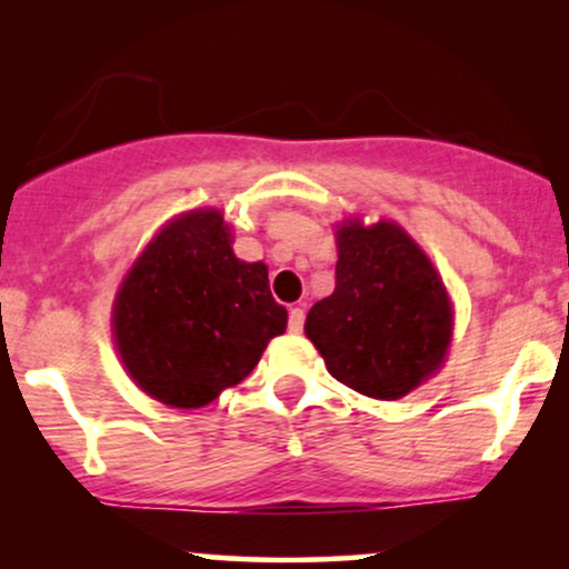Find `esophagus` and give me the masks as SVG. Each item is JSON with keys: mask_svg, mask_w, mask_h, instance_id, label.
I'll return each instance as SVG.
<instances>
[{"mask_svg": "<svg viewBox=\"0 0 569 569\" xmlns=\"http://www.w3.org/2000/svg\"><path fill=\"white\" fill-rule=\"evenodd\" d=\"M302 326H305V310H302V307H291L289 331H291V335H299V331H302Z\"/></svg>", "mask_w": 569, "mask_h": 569, "instance_id": "esophagus-1", "label": "esophagus"}]
</instances>
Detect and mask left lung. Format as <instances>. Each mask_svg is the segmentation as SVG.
Instances as JSON below:
<instances>
[{"label":"left lung","instance_id":"left-lung-1","mask_svg":"<svg viewBox=\"0 0 569 569\" xmlns=\"http://www.w3.org/2000/svg\"><path fill=\"white\" fill-rule=\"evenodd\" d=\"M337 257L335 293L310 307L305 335L335 380L396 401L447 358L449 293L426 251L396 221H342Z\"/></svg>","mask_w":569,"mask_h":569}]
</instances>
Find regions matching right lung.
<instances>
[{
  "instance_id": "obj_1",
  "label": "right lung",
  "mask_w": 569,
  "mask_h": 569,
  "mask_svg": "<svg viewBox=\"0 0 569 569\" xmlns=\"http://www.w3.org/2000/svg\"><path fill=\"white\" fill-rule=\"evenodd\" d=\"M286 323L267 264L234 257L217 208L168 221L130 267L112 310L128 375L176 409L206 407L243 382Z\"/></svg>"
}]
</instances>
